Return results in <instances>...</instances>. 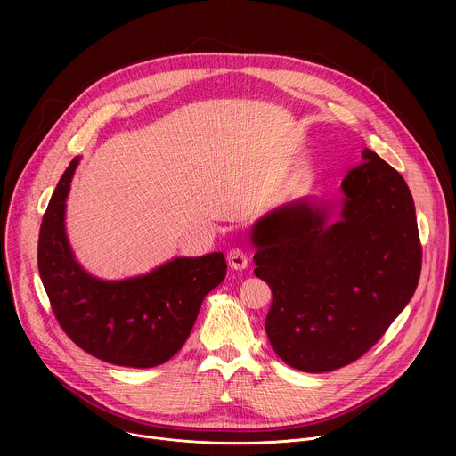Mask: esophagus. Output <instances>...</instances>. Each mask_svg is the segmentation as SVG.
<instances>
[{
	"label": "esophagus",
	"mask_w": 456,
	"mask_h": 456,
	"mask_svg": "<svg viewBox=\"0 0 456 456\" xmlns=\"http://www.w3.org/2000/svg\"><path fill=\"white\" fill-rule=\"evenodd\" d=\"M227 262H229V265H231L232 269L241 271V269L247 267L248 257H247V254H245L241 248H232V250L227 252Z\"/></svg>",
	"instance_id": "34e87169"
}]
</instances>
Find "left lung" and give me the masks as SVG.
Listing matches in <instances>:
<instances>
[{
  "instance_id": "1",
  "label": "left lung",
  "mask_w": 456,
  "mask_h": 456,
  "mask_svg": "<svg viewBox=\"0 0 456 456\" xmlns=\"http://www.w3.org/2000/svg\"><path fill=\"white\" fill-rule=\"evenodd\" d=\"M343 208L299 200L252 229L254 274L273 290L265 330L308 373L362 357L415 294L422 245L404 178L371 150L343 178Z\"/></svg>"
}]
</instances>
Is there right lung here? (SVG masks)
<instances>
[{"mask_svg": "<svg viewBox=\"0 0 456 456\" xmlns=\"http://www.w3.org/2000/svg\"><path fill=\"white\" fill-rule=\"evenodd\" d=\"M79 157L62 173L45 211L37 267L50 306L67 336L117 366L151 368L185 343L208 292L227 273L222 252L175 257L146 276L101 281L81 269L64 232V202Z\"/></svg>", "mask_w": 456, "mask_h": 456, "instance_id": "obj_1", "label": "right lung"}]
</instances>
